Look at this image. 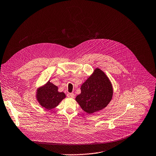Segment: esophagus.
<instances>
[{
  "label": "esophagus",
  "mask_w": 156,
  "mask_h": 156,
  "mask_svg": "<svg viewBox=\"0 0 156 156\" xmlns=\"http://www.w3.org/2000/svg\"><path fill=\"white\" fill-rule=\"evenodd\" d=\"M67 96L70 98H74V93H68L67 94Z\"/></svg>",
  "instance_id": "1"
}]
</instances>
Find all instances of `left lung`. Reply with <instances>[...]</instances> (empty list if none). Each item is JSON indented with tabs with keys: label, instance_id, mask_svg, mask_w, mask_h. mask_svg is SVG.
Returning <instances> with one entry per match:
<instances>
[{
	"label": "left lung",
	"instance_id": "obj_1",
	"mask_svg": "<svg viewBox=\"0 0 156 156\" xmlns=\"http://www.w3.org/2000/svg\"><path fill=\"white\" fill-rule=\"evenodd\" d=\"M80 90L81 93L76 96V101L88 114L104 108L113 96V88L109 79L99 68L95 69L82 85Z\"/></svg>",
	"mask_w": 156,
	"mask_h": 156
}]
</instances>
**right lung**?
<instances>
[{
  "instance_id": "add662e5",
  "label": "right lung",
  "mask_w": 156,
  "mask_h": 156,
  "mask_svg": "<svg viewBox=\"0 0 156 156\" xmlns=\"http://www.w3.org/2000/svg\"><path fill=\"white\" fill-rule=\"evenodd\" d=\"M36 96L42 107L51 110L57 107L66 95L63 92H58V87L49 80L37 90Z\"/></svg>"
}]
</instances>
